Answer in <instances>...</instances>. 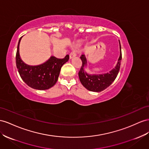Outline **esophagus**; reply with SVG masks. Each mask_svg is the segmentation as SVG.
I'll return each instance as SVG.
<instances>
[{
    "mask_svg": "<svg viewBox=\"0 0 149 149\" xmlns=\"http://www.w3.org/2000/svg\"><path fill=\"white\" fill-rule=\"evenodd\" d=\"M76 56V54L74 52H71V53L70 54V59L73 58L74 57H75Z\"/></svg>",
    "mask_w": 149,
    "mask_h": 149,
    "instance_id": "obj_1",
    "label": "esophagus"
}]
</instances>
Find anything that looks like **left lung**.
<instances>
[{
    "instance_id": "1",
    "label": "left lung",
    "mask_w": 149,
    "mask_h": 149,
    "mask_svg": "<svg viewBox=\"0 0 149 149\" xmlns=\"http://www.w3.org/2000/svg\"><path fill=\"white\" fill-rule=\"evenodd\" d=\"M120 45V56L115 67L109 71V73L100 74H90L84 71V68L87 66V60L84 54H82L80 58L82 61V66L80 69L78 76L80 81L83 86L88 90L94 92H100L109 86L114 81L116 78L120 70V64L122 60L121 45Z\"/></svg>"
}]
</instances>
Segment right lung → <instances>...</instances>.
<instances>
[{"mask_svg":"<svg viewBox=\"0 0 149 149\" xmlns=\"http://www.w3.org/2000/svg\"><path fill=\"white\" fill-rule=\"evenodd\" d=\"M22 38L19 39L15 56L16 66L20 76L24 83L33 89H49L57 82L61 68L69 60V55H66L63 59L51 56L47 61L41 65H28L24 63L19 54V45Z\"/></svg>","mask_w":149,"mask_h":149,"instance_id":"obj_1","label":"right lung"}]
</instances>
